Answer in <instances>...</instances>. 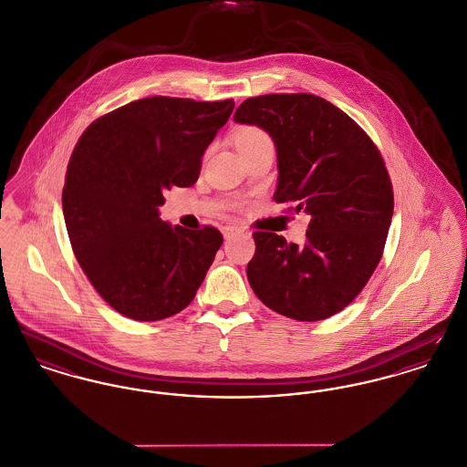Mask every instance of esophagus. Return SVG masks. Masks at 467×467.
<instances>
[{"label": "esophagus", "mask_w": 467, "mask_h": 467, "mask_svg": "<svg viewBox=\"0 0 467 467\" xmlns=\"http://www.w3.org/2000/svg\"><path fill=\"white\" fill-rule=\"evenodd\" d=\"M238 233H240V227H236V225H225V227H222V234H223L225 240L236 236Z\"/></svg>", "instance_id": "1"}]
</instances>
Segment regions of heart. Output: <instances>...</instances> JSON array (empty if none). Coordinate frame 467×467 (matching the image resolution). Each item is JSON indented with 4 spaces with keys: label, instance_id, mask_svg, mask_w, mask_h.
Wrapping results in <instances>:
<instances>
[{
    "label": "heart",
    "instance_id": "obj_1",
    "mask_svg": "<svg viewBox=\"0 0 467 467\" xmlns=\"http://www.w3.org/2000/svg\"><path fill=\"white\" fill-rule=\"evenodd\" d=\"M265 139H268V135L257 126H244L236 133V144L238 145L251 144V142L265 140Z\"/></svg>",
    "mask_w": 467,
    "mask_h": 467
}]
</instances>
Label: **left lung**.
Instances as JSON below:
<instances>
[{"mask_svg": "<svg viewBox=\"0 0 467 467\" xmlns=\"http://www.w3.org/2000/svg\"><path fill=\"white\" fill-rule=\"evenodd\" d=\"M234 120L274 139L275 202L311 215L302 247L275 233L252 234V289L287 318L325 320L359 295L382 257L395 208L382 154L354 119L313 94L249 98Z\"/></svg>", "mask_w": 467, "mask_h": 467, "instance_id": "8db88e82", "label": "left lung"}]
</instances>
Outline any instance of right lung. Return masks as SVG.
Listing matches in <instances>:
<instances>
[{
    "label": "right lung",
    "instance_id": "right-lung-1",
    "mask_svg": "<svg viewBox=\"0 0 467 467\" xmlns=\"http://www.w3.org/2000/svg\"><path fill=\"white\" fill-rule=\"evenodd\" d=\"M233 108V99L152 96L96 119L74 147L62 192L72 251L90 285L126 318H169L202 285L222 233L171 227L158 206L172 186L199 180L202 154Z\"/></svg>",
    "mask_w": 467,
    "mask_h": 467
}]
</instances>
